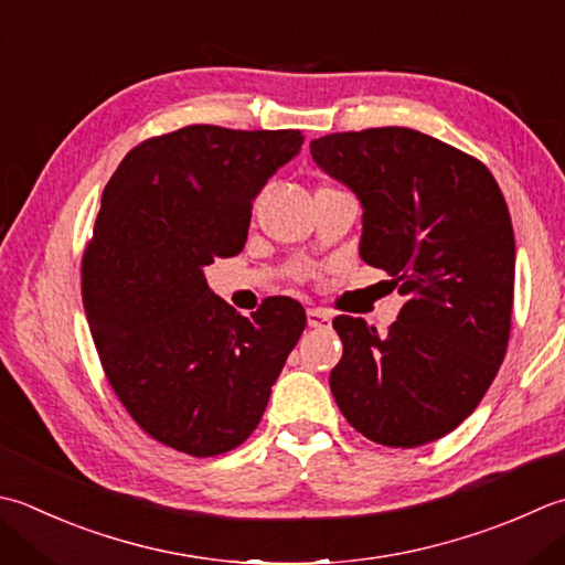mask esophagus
Segmentation results:
<instances>
[{"label":"esophagus","instance_id":"1","mask_svg":"<svg viewBox=\"0 0 565 565\" xmlns=\"http://www.w3.org/2000/svg\"><path fill=\"white\" fill-rule=\"evenodd\" d=\"M306 318L311 328H326L330 323V316L326 311H320V308H311V311L306 313Z\"/></svg>","mask_w":565,"mask_h":565}]
</instances>
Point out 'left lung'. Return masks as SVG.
Returning <instances> with one entry per match:
<instances>
[{
	"label": "left lung",
	"mask_w": 565,
	"mask_h": 565,
	"mask_svg": "<svg viewBox=\"0 0 565 565\" xmlns=\"http://www.w3.org/2000/svg\"><path fill=\"white\" fill-rule=\"evenodd\" d=\"M330 179L360 198V257L406 298L384 335L338 316L330 392L374 444L416 448L458 428L490 390L512 328L514 232L488 166L416 129L311 141Z\"/></svg>",
	"instance_id": "obj_1"
}]
</instances>
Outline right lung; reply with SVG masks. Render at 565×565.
<instances>
[{"label": "right lung", "mask_w": 565, "mask_h": 565, "mask_svg": "<svg viewBox=\"0 0 565 565\" xmlns=\"http://www.w3.org/2000/svg\"><path fill=\"white\" fill-rule=\"evenodd\" d=\"M301 143L298 129L191 125L141 141L105 185L85 316L119 402L163 446L210 458L245 444L303 333L294 298L247 318L205 281L245 247L252 201Z\"/></svg>", "instance_id": "right-lung-1"}]
</instances>
